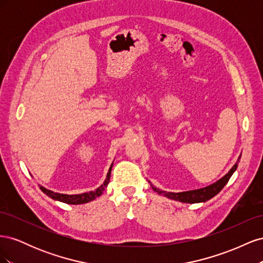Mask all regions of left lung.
<instances>
[{
	"label": "left lung",
	"instance_id": "left-lung-1",
	"mask_svg": "<svg viewBox=\"0 0 263 263\" xmlns=\"http://www.w3.org/2000/svg\"><path fill=\"white\" fill-rule=\"evenodd\" d=\"M240 157L238 158V161L234 164L233 168L230 169V171L226 174L225 177H222L217 182L213 183L212 185H209V186L203 187V189L186 191V192H180V193H172V192H166V191H162L160 189H158V187L154 186L153 184H150V185H151V187H153L155 192H157L158 194L163 195L168 198H171V200H174V201H179L182 203H190V204L206 202V201L211 200V198L214 197L216 194H218L221 191V189L227 184V182L229 181L230 177L233 176V173L237 169L238 162H239V160H240Z\"/></svg>",
	"mask_w": 263,
	"mask_h": 263
}]
</instances>
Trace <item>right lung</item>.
I'll return each instance as SVG.
<instances>
[{"instance_id":"right-lung-1","label":"right lung","mask_w":263,"mask_h":263,"mask_svg":"<svg viewBox=\"0 0 263 263\" xmlns=\"http://www.w3.org/2000/svg\"><path fill=\"white\" fill-rule=\"evenodd\" d=\"M112 166H113V163H112V165H110V168L107 172V176H106V179H105L104 183H103V184L100 187H98L97 190L91 191V192H86V193H82V194H76V195H68V194L54 193V192H52V191L47 190L42 185H41V190L46 195H48L49 197H51L52 200L60 201V202H63L66 204L77 205V204H84V203H87V202H91V201L95 200V198H97L98 196H100L103 193V191H104L105 187L107 186L108 182H109V178H110V171H112Z\"/></svg>"}]
</instances>
